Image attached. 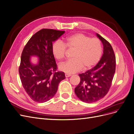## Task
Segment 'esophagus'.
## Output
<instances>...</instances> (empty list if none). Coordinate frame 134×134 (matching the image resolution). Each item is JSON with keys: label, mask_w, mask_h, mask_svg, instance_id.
<instances>
[{"label": "esophagus", "mask_w": 134, "mask_h": 134, "mask_svg": "<svg viewBox=\"0 0 134 134\" xmlns=\"http://www.w3.org/2000/svg\"><path fill=\"white\" fill-rule=\"evenodd\" d=\"M71 74H67V73L65 74V77H66V78L69 77H71Z\"/></svg>", "instance_id": "1"}]
</instances>
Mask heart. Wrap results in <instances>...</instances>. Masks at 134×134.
<instances>
[{
    "instance_id": "b5f03b06",
    "label": "heart",
    "mask_w": 134,
    "mask_h": 134,
    "mask_svg": "<svg viewBox=\"0 0 134 134\" xmlns=\"http://www.w3.org/2000/svg\"><path fill=\"white\" fill-rule=\"evenodd\" d=\"M66 47L74 49L73 59L61 64L60 70L67 73L80 71L84 67L88 70L98 63L102 55V47L100 40L91 38L83 33H76L67 37L64 44L60 40L52 45V53L57 60L61 61L65 57Z\"/></svg>"
}]
</instances>
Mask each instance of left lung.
I'll list each match as a JSON object with an SVG mask.
<instances>
[{
    "label": "left lung",
    "mask_w": 134,
    "mask_h": 134,
    "mask_svg": "<svg viewBox=\"0 0 134 134\" xmlns=\"http://www.w3.org/2000/svg\"><path fill=\"white\" fill-rule=\"evenodd\" d=\"M96 36L103 44V55L94 68L79 74L80 81L74 89L77 96L86 103L104 97L112 85L115 71V56L111 45L100 35L97 33Z\"/></svg>",
    "instance_id": "1"
}]
</instances>
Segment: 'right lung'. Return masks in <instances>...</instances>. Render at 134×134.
Segmentation results:
<instances>
[{
	"label": "right lung",
	"instance_id": "obj_1",
	"mask_svg": "<svg viewBox=\"0 0 134 134\" xmlns=\"http://www.w3.org/2000/svg\"><path fill=\"white\" fill-rule=\"evenodd\" d=\"M65 31L44 28L35 33L22 51L19 68L23 87L35 102L43 103L53 97L60 81L65 79V73L57 71V65L52 53L53 42ZM39 58L37 65L30 62V56Z\"/></svg>",
	"mask_w": 134,
	"mask_h": 134
}]
</instances>
